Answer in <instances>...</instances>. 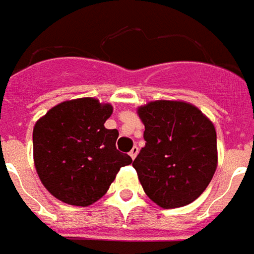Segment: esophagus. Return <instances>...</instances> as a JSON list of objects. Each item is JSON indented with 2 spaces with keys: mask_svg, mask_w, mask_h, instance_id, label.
<instances>
[{
  "mask_svg": "<svg viewBox=\"0 0 254 254\" xmlns=\"http://www.w3.org/2000/svg\"><path fill=\"white\" fill-rule=\"evenodd\" d=\"M137 154H138L137 147H133V148L130 149V152H129V155H130V158H132V159H134V158L137 156Z\"/></svg>",
  "mask_w": 254,
  "mask_h": 254,
  "instance_id": "obj_1",
  "label": "esophagus"
}]
</instances>
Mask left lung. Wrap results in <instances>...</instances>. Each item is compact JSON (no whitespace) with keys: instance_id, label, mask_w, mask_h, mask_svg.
Here are the masks:
<instances>
[{"instance_id":"left-lung-1","label":"left lung","mask_w":254,"mask_h":254,"mask_svg":"<svg viewBox=\"0 0 254 254\" xmlns=\"http://www.w3.org/2000/svg\"><path fill=\"white\" fill-rule=\"evenodd\" d=\"M145 145L133 167L147 196L162 208L194 201L218 163L212 122L185 102L156 100L138 109Z\"/></svg>"}]
</instances>
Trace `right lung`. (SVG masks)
Returning a JSON list of instances; mask_svg holds the SVG:
<instances>
[{
    "label": "right lung",
    "mask_w": 254,
    "mask_h": 254,
    "mask_svg": "<svg viewBox=\"0 0 254 254\" xmlns=\"http://www.w3.org/2000/svg\"><path fill=\"white\" fill-rule=\"evenodd\" d=\"M110 105L94 98L67 100L35 124L34 160L42 184L58 200L87 207L109 190L132 158L116 147L117 129H106Z\"/></svg>",
    "instance_id": "right-lung-1"
}]
</instances>
